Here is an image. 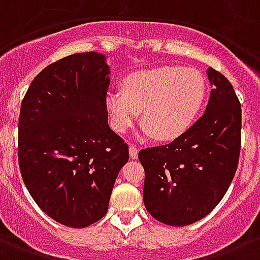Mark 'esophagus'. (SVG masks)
<instances>
[{"mask_svg": "<svg viewBox=\"0 0 260 260\" xmlns=\"http://www.w3.org/2000/svg\"><path fill=\"white\" fill-rule=\"evenodd\" d=\"M128 153H130V157H132L133 159H136L137 157H138V149H137L134 145H130V147H128Z\"/></svg>", "mask_w": 260, "mask_h": 260, "instance_id": "1", "label": "esophagus"}]
</instances>
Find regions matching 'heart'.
Returning <instances> with one entry per match:
<instances>
[{
  "label": "heart",
  "mask_w": 260,
  "mask_h": 260,
  "mask_svg": "<svg viewBox=\"0 0 260 260\" xmlns=\"http://www.w3.org/2000/svg\"><path fill=\"white\" fill-rule=\"evenodd\" d=\"M207 96V80L194 68L174 66L142 70L123 79L122 92L106 96L111 127L123 134L142 113V123L158 141L184 136L194 123Z\"/></svg>",
  "instance_id": "heart-1"
}]
</instances>
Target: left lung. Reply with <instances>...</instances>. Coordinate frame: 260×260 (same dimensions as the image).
<instances>
[{"label":"left lung","mask_w":260,"mask_h":260,"mask_svg":"<svg viewBox=\"0 0 260 260\" xmlns=\"http://www.w3.org/2000/svg\"><path fill=\"white\" fill-rule=\"evenodd\" d=\"M213 90L203 117L169 145L138 153L145 169L143 203L164 224L196 223L219 204L238 169L242 107L223 74L208 70Z\"/></svg>","instance_id":"obj_1"}]
</instances>
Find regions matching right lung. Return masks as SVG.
Here are the masks:
<instances>
[{
	"label": "right lung",
	"instance_id": "add662e5",
	"mask_svg": "<svg viewBox=\"0 0 260 260\" xmlns=\"http://www.w3.org/2000/svg\"><path fill=\"white\" fill-rule=\"evenodd\" d=\"M109 66L96 52L49 64L33 79L18 119V165L30 196L72 228L107 213L127 143L107 123Z\"/></svg>",
	"mask_w": 260,
	"mask_h": 260
}]
</instances>
